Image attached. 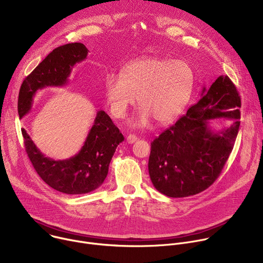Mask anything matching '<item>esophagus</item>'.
<instances>
[{
	"label": "esophagus",
	"instance_id": "34e87169",
	"mask_svg": "<svg viewBox=\"0 0 263 263\" xmlns=\"http://www.w3.org/2000/svg\"><path fill=\"white\" fill-rule=\"evenodd\" d=\"M137 139H138L137 136H136V135H133V134H130L129 136H127V142H128V143H134Z\"/></svg>",
	"mask_w": 263,
	"mask_h": 263
}]
</instances>
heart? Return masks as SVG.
Wrapping results in <instances>:
<instances>
[{
	"label": "heart",
	"instance_id": "heart-1",
	"mask_svg": "<svg viewBox=\"0 0 263 263\" xmlns=\"http://www.w3.org/2000/svg\"><path fill=\"white\" fill-rule=\"evenodd\" d=\"M195 87V72L184 60L144 57L127 64L122 73H108L105 95L111 115L123 119L137 98L141 107L133 128L154 120L165 125L178 118L189 104Z\"/></svg>",
	"mask_w": 263,
	"mask_h": 263
}]
</instances>
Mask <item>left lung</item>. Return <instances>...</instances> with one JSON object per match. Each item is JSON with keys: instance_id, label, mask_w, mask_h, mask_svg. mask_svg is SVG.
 Wrapping results in <instances>:
<instances>
[{"instance_id": "left-lung-1", "label": "left lung", "mask_w": 263, "mask_h": 263, "mask_svg": "<svg viewBox=\"0 0 263 263\" xmlns=\"http://www.w3.org/2000/svg\"><path fill=\"white\" fill-rule=\"evenodd\" d=\"M239 93L228 76H219L175 125L151 143L148 174L155 189L170 198L207 190L228 160L239 129ZM228 118L232 125L215 133L210 120Z\"/></svg>"}]
</instances>
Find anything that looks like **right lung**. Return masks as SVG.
<instances>
[{"instance_id":"add662e5","label":"right lung","mask_w":263,"mask_h":263,"mask_svg":"<svg viewBox=\"0 0 263 263\" xmlns=\"http://www.w3.org/2000/svg\"><path fill=\"white\" fill-rule=\"evenodd\" d=\"M87 48L80 43L67 44L53 50L23 81L18 93L20 119L28 115L37 90L67 84L71 68L86 59ZM28 157L36 173L52 189L66 195H82L100 187L108 174L117 146L124 141L119 128L105 111L100 110L78 154L54 160L46 157L22 129Z\"/></svg>"}]
</instances>
